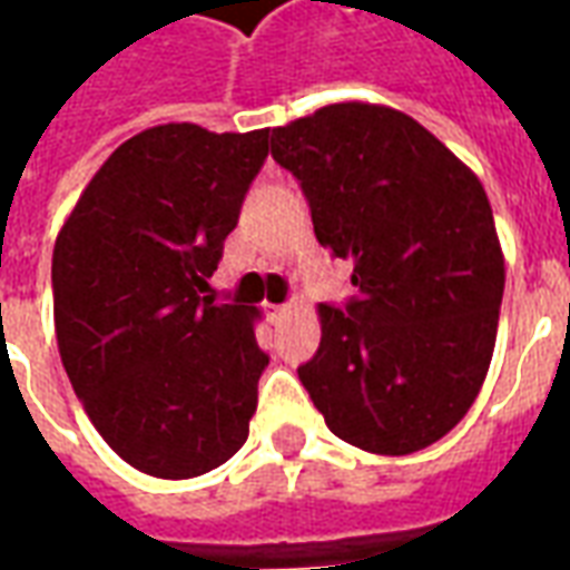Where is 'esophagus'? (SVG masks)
<instances>
[{"label":"esophagus","instance_id":"obj_1","mask_svg":"<svg viewBox=\"0 0 570 570\" xmlns=\"http://www.w3.org/2000/svg\"><path fill=\"white\" fill-rule=\"evenodd\" d=\"M286 311H289V305H268V317H272V321H281Z\"/></svg>","mask_w":570,"mask_h":570}]
</instances>
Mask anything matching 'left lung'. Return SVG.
Masks as SVG:
<instances>
[{
  "instance_id": "1",
  "label": "left lung",
  "mask_w": 570,
  "mask_h": 570,
  "mask_svg": "<svg viewBox=\"0 0 570 570\" xmlns=\"http://www.w3.org/2000/svg\"><path fill=\"white\" fill-rule=\"evenodd\" d=\"M321 247L360 296L317 305L321 347L298 379L338 440L412 454L442 440L485 382L503 253L479 176L382 104H333L272 130Z\"/></svg>"
}]
</instances>
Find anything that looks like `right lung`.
<instances>
[{
	"instance_id": "add662e5",
	"label": "right lung",
	"mask_w": 570,
	"mask_h": 570,
	"mask_svg": "<svg viewBox=\"0 0 570 570\" xmlns=\"http://www.w3.org/2000/svg\"><path fill=\"white\" fill-rule=\"evenodd\" d=\"M268 155V128L140 130L94 174L51 259L55 333L106 445L158 479H195L247 442L268 357L259 308L200 296Z\"/></svg>"
}]
</instances>
